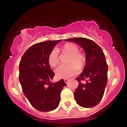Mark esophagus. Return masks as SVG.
Masks as SVG:
<instances>
[{
    "instance_id": "obj_1",
    "label": "esophagus",
    "mask_w": 127,
    "mask_h": 127,
    "mask_svg": "<svg viewBox=\"0 0 127 127\" xmlns=\"http://www.w3.org/2000/svg\"><path fill=\"white\" fill-rule=\"evenodd\" d=\"M64 81H65V83H67L69 82V79H64Z\"/></svg>"
}]
</instances>
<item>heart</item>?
Returning a JSON list of instances; mask_svg holds the SVG:
<instances>
[{"mask_svg": "<svg viewBox=\"0 0 127 127\" xmlns=\"http://www.w3.org/2000/svg\"><path fill=\"white\" fill-rule=\"evenodd\" d=\"M60 51L63 53L69 54V57L66 65L58 67L55 70L56 76L60 79H66L76 74L79 69L85 66L86 57L83 53L79 52V48L73 43H66L62 46ZM48 64L50 67L55 68L59 64V58L58 52L53 50L50 53L48 58Z\"/></svg>", "mask_w": 127, "mask_h": 127, "instance_id": "1", "label": "heart"}]
</instances>
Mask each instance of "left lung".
<instances>
[{
	"label": "left lung",
	"instance_id": "1",
	"mask_svg": "<svg viewBox=\"0 0 127 127\" xmlns=\"http://www.w3.org/2000/svg\"><path fill=\"white\" fill-rule=\"evenodd\" d=\"M73 41L83 48L86 55L84 70L76 79L79 85L74 92V98L81 107L90 108L102 98L107 81V64L101 48L94 41L84 37L65 39Z\"/></svg>",
	"mask_w": 127,
	"mask_h": 127
}]
</instances>
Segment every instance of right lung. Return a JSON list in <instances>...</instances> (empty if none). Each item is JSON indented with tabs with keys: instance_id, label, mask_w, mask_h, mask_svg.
Wrapping results in <instances>:
<instances>
[{
	"instance_id": "right-lung-1",
	"label": "right lung",
	"mask_w": 127,
	"mask_h": 127,
	"mask_svg": "<svg viewBox=\"0 0 127 127\" xmlns=\"http://www.w3.org/2000/svg\"><path fill=\"white\" fill-rule=\"evenodd\" d=\"M58 41L35 44L23 54L20 62L19 79L22 90L30 104L39 111L48 112L59 105L60 93L66 85L63 79L51 83L55 74L48 58Z\"/></svg>"
}]
</instances>
